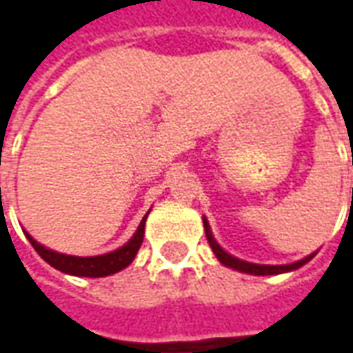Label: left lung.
I'll return each instance as SVG.
<instances>
[{"mask_svg": "<svg viewBox=\"0 0 353 353\" xmlns=\"http://www.w3.org/2000/svg\"><path fill=\"white\" fill-rule=\"evenodd\" d=\"M202 221H204V230H206L208 244H210V248L214 250L215 257L219 259L221 265L229 266V268L238 270V272L253 274V276H274V274L291 272V270H296V268H301L303 265H306V263L316 255V253H310L308 257L296 261V263H291V265H257V263H248V261L238 259V257H234V255H230V253L225 252L221 245L217 244V240L214 238V234H212V229H210V223H208L206 217H202Z\"/></svg>", "mask_w": 353, "mask_h": 353, "instance_id": "8db88e82", "label": "left lung"}]
</instances>
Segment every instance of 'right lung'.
<instances>
[{
	"label": "right lung",
	"instance_id": "right-lung-1",
	"mask_svg": "<svg viewBox=\"0 0 353 353\" xmlns=\"http://www.w3.org/2000/svg\"><path fill=\"white\" fill-rule=\"evenodd\" d=\"M149 214V212H147ZM147 214L143 215V219L138 225V229L134 232V236L121 245L115 252L103 253V255H94V257H77V255H65V253H58L54 250H49L43 244H39L37 240L30 236L28 232L26 238L30 240V244L34 245V250L41 259H45L50 266H54L57 270L64 274H72V276H85V278H103V276H111V274L121 272L123 268L130 265L136 253H138L139 245L143 242V232H145V219Z\"/></svg>",
	"mask_w": 353,
	"mask_h": 353
}]
</instances>
